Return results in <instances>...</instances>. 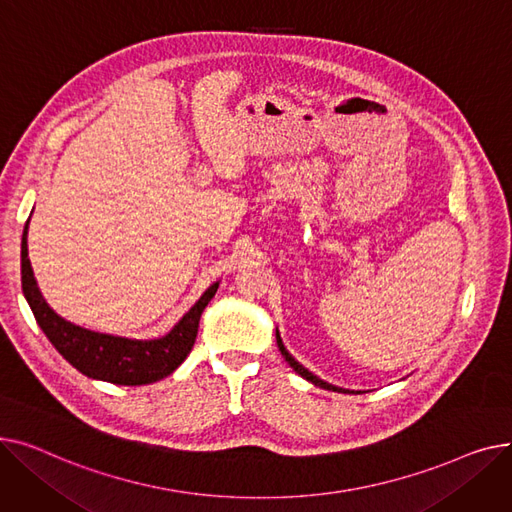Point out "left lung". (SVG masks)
<instances>
[{"instance_id":"1","label":"left lung","mask_w":512,"mask_h":512,"mask_svg":"<svg viewBox=\"0 0 512 512\" xmlns=\"http://www.w3.org/2000/svg\"><path fill=\"white\" fill-rule=\"evenodd\" d=\"M276 342H278V348H280V353H282V357L288 361V365L297 371L301 378H305L307 382H311L313 386H319V388H324V390H332V392H342V394H351V390H344V388H338V386H334V384H328V382H324L321 378H317L315 373H311L307 367H303L297 359H294L288 351H286V346H284V342H282V338H280V332L276 330Z\"/></svg>"}]
</instances>
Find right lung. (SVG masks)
I'll return each mask as SVG.
<instances>
[{
    "instance_id": "add662e5",
    "label": "right lung",
    "mask_w": 512,
    "mask_h": 512,
    "mask_svg": "<svg viewBox=\"0 0 512 512\" xmlns=\"http://www.w3.org/2000/svg\"><path fill=\"white\" fill-rule=\"evenodd\" d=\"M26 236H29V222L24 224L20 245V274L24 299L29 303L43 334L74 369L87 375V378L101 382L118 386H143L168 378L188 357V353H191L199 332L201 313L215 297L220 282H213L201 294V299L164 336L137 340L101 334L72 324V321L60 317L47 305L33 274Z\"/></svg>"
}]
</instances>
